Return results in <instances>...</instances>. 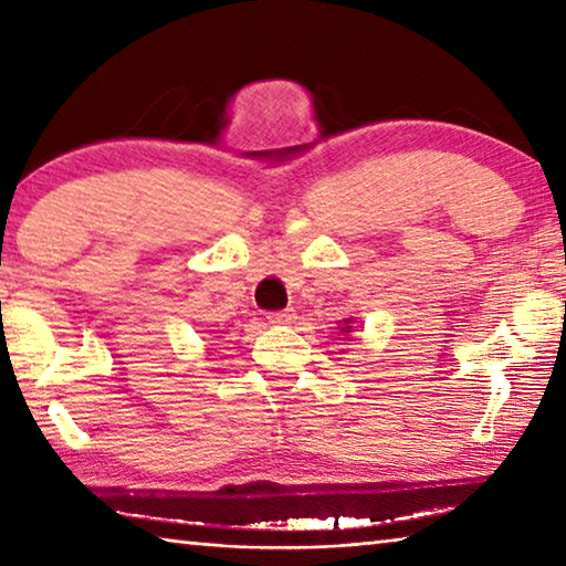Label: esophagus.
Masks as SVG:
<instances>
[{"instance_id":"34e87169","label":"esophagus","mask_w":566,"mask_h":566,"mask_svg":"<svg viewBox=\"0 0 566 566\" xmlns=\"http://www.w3.org/2000/svg\"><path fill=\"white\" fill-rule=\"evenodd\" d=\"M266 319H270L272 324H280V327H284V324H292L294 322V310L270 312V314H266Z\"/></svg>"}]
</instances>
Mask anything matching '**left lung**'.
<instances>
[{"instance_id": "obj_1", "label": "left lung", "mask_w": 566, "mask_h": 566, "mask_svg": "<svg viewBox=\"0 0 566 566\" xmlns=\"http://www.w3.org/2000/svg\"><path fill=\"white\" fill-rule=\"evenodd\" d=\"M349 322H352V319H344V327H342V332H344V334H347V332H352V327H349Z\"/></svg>"}]
</instances>
